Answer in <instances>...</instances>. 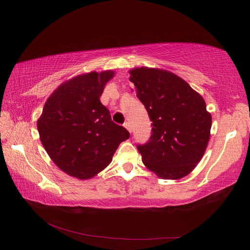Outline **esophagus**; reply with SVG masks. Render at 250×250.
Returning <instances> with one entry per match:
<instances>
[{"mask_svg": "<svg viewBox=\"0 0 250 250\" xmlns=\"http://www.w3.org/2000/svg\"><path fill=\"white\" fill-rule=\"evenodd\" d=\"M124 126H125V128L126 130H128V131L130 132V133H131V132H132V128H131L130 122H125V124H124Z\"/></svg>", "mask_w": 250, "mask_h": 250, "instance_id": "34e87169", "label": "esophagus"}]
</instances>
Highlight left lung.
I'll return each instance as SVG.
<instances>
[{
	"label": "left lung",
	"mask_w": 250,
	"mask_h": 250,
	"mask_svg": "<svg viewBox=\"0 0 250 250\" xmlns=\"http://www.w3.org/2000/svg\"><path fill=\"white\" fill-rule=\"evenodd\" d=\"M130 75L152 121L149 140L137 145L143 163L163 179L187 176L203 157L210 136L211 116L204 99L171 72L141 67Z\"/></svg>",
	"instance_id": "1"
}]
</instances>
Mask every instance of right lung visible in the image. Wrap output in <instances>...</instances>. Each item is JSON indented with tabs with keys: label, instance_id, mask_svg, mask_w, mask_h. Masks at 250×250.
I'll list each match as a JSON object with an SVG mask.
<instances>
[{
	"label": "right lung",
	"instance_id": "1",
	"mask_svg": "<svg viewBox=\"0 0 250 250\" xmlns=\"http://www.w3.org/2000/svg\"><path fill=\"white\" fill-rule=\"evenodd\" d=\"M113 77V71L91 72L60 84L37 120L45 150L70 176L92 178L111 162L120 143L130 137L100 101L105 83Z\"/></svg>",
	"mask_w": 250,
	"mask_h": 250
}]
</instances>
